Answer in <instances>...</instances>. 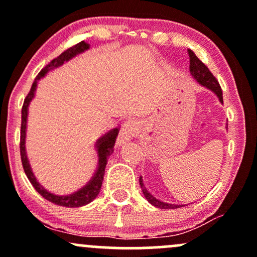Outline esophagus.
Here are the masks:
<instances>
[{
	"instance_id": "34e87169",
	"label": "esophagus",
	"mask_w": 257,
	"mask_h": 257,
	"mask_svg": "<svg viewBox=\"0 0 257 257\" xmlns=\"http://www.w3.org/2000/svg\"><path fill=\"white\" fill-rule=\"evenodd\" d=\"M139 134V123L137 120H128V122L124 123L120 128L118 139H117V144L118 145H122V144L126 143V141L132 140L133 138L137 137Z\"/></svg>"
}]
</instances>
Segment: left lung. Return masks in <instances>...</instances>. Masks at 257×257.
I'll return each mask as SVG.
<instances>
[{"label": "left lung", "mask_w": 257, "mask_h": 257, "mask_svg": "<svg viewBox=\"0 0 257 257\" xmlns=\"http://www.w3.org/2000/svg\"><path fill=\"white\" fill-rule=\"evenodd\" d=\"M188 55H190V72H191V75H192V77L196 79V81L198 82L200 85H203V87H205L206 89L213 91L215 95L219 98L220 101L223 102L222 90H221V87H220L219 82H217V79L214 77L213 73L209 71L208 67H206L198 58H197V55L194 54L191 49H188ZM139 182H140L141 190H143V193H144V196H145V198L147 199V202L151 203V204L153 206H156V208L176 209V208H181V206H184V205L169 204V203L162 202V200L156 198L155 196H152V194L147 191V188L145 187V185H144L143 178H141V176H140V179H139Z\"/></svg>", "instance_id": "8db88e82"}]
</instances>
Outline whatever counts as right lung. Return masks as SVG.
Masks as SVG:
<instances>
[{
  "label": "right lung",
  "instance_id": "obj_1",
  "mask_svg": "<svg viewBox=\"0 0 257 257\" xmlns=\"http://www.w3.org/2000/svg\"><path fill=\"white\" fill-rule=\"evenodd\" d=\"M89 49V44L84 41L79 42L71 48L66 49L64 53H61L58 58L53 59V60L47 65L46 67H43L41 70V72L38 73L37 77L35 78L34 83L29 94L26 95L24 100V105L22 108V128H20V156H22V163L23 168H24V172L28 176V179L30 180L32 186L35 187V190L37 191L43 198H46L49 202L54 203V204L60 205V206H67V208H78V206H83L88 203H90L91 200H94L98 197L100 192V188H101L102 180H104V174H105V168L107 164V158L113 153V146L116 143L117 135H118V128L111 129L110 132L106 133L104 137H101L96 141V147H98V168H96V172L94 173L93 178L89 180V182H87V185L83 186L82 188H79L78 191L73 192L71 194H66V196H58L49 191H47L40 182L37 181V179L35 178L34 173L31 170V166L29 163L28 156H26V149H25V139H26V122H28V110L29 105H30L31 100L34 99L35 91H36L37 82L41 78L44 77L47 75V72L52 71V70L57 69V67L61 66L65 61L71 60L72 58H75L76 55L81 54L85 51Z\"/></svg>",
  "mask_w": 257,
  "mask_h": 257
}]
</instances>
